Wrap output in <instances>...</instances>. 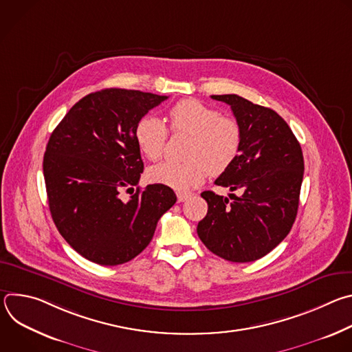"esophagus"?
Segmentation results:
<instances>
[{"label":"esophagus","instance_id":"34e87169","mask_svg":"<svg viewBox=\"0 0 352 352\" xmlns=\"http://www.w3.org/2000/svg\"><path fill=\"white\" fill-rule=\"evenodd\" d=\"M192 196V192H185V190H181V192H177V199L178 202H185L186 199H189Z\"/></svg>","mask_w":352,"mask_h":352}]
</instances>
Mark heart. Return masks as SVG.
Listing matches in <instances>:
<instances>
[{"mask_svg":"<svg viewBox=\"0 0 352 352\" xmlns=\"http://www.w3.org/2000/svg\"><path fill=\"white\" fill-rule=\"evenodd\" d=\"M170 126L174 133H186L192 140L186 150V162H163L148 170V179L173 188L188 190L202 184L208 171L212 175L226 173L239 155L242 129L239 122L209 107L199 100L186 98L170 110ZM135 142L148 160L162 157L168 138L164 122L152 116L140 117L133 129Z\"/></svg>","mask_w":352,"mask_h":352,"instance_id":"heart-1","label":"heart"}]
</instances>
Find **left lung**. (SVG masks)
I'll list each match as a JSON object with an SVG mask.
<instances>
[{"label":"left lung","instance_id":"left-lung-1","mask_svg":"<svg viewBox=\"0 0 352 352\" xmlns=\"http://www.w3.org/2000/svg\"><path fill=\"white\" fill-rule=\"evenodd\" d=\"M212 98L227 103L242 129L239 155L216 185L239 190L228 197L202 192L208 214L197 224L206 248L226 261L254 262L289 232L298 212L304 156L288 124L272 109L236 94Z\"/></svg>","mask_w":352,"mask_h":352}]
</instances>
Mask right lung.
Listing matches in <instances>:
<instances>
[{
    "label": "right lung",
    "mask_w": 352,
    "mask_h": 352,
    "mask_svg": "<svg viewBox=\"0 0 352 352\" xmlns=\"http://www.w3.org/2000/svg\"><path fill=\"white\" fill-rule=\"evenodd\" d=\"M167 98L116 87L90 93L48 139L43 173L50 212L64 239L90 262L132 261L177 202L174 190L159 184L133 192L143 173L135 125ZM124 187L133 190L128 203L119 197Z\"/></svg>",
    "instance_id": "obj_1"
}]
</instances>
